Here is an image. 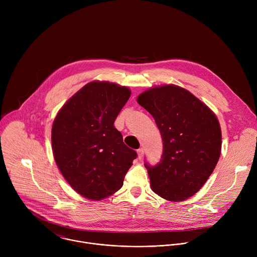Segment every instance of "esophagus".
<instances>
[{"label":"esophagus","mask_w":257,"mask_h":257,"mask_svg":"<svg viewBox=\"0 0 257 257\" xmlns=\"http://www.w3.org/2000/svg\"><path fill=\"white\" fill-rule=\"evenodd\" d=\"M137 155H138V159L141 160L143 158V156H144V150L143 149L137 150Z\"/></svg>","instance_id":"esophagus-1"}]
</instances>
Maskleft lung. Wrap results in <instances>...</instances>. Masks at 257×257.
I'll return each instance as SVG.
<instances>
[{
  "label": "left lung",
  "instance_id": "left-lung-1",
  "mask_svg": "<svg viewBox=\"0 0 257 257\" xmlns=\"http://www.w3.org/2000/svg\"><path fill=\"white\" fill-rule=\"evenodd\" d=\"M137 102L154 117L163 139L161 161L156 166L144 164L152 189L168 200L187 199L203 186L221 156L222 133L215 115L176 85L151 88Z\"/></svg>",
  "mask_w": 257,
  "mask_h": 257
}]
</instances>
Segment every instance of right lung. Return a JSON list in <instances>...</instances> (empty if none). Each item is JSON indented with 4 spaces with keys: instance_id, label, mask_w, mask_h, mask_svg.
<instances>
[{
    "instance_id": "add662e5",
    "label": "right lung",
    "mask_w": 257,
    "mask_h": 257,
    "mask_svg": "<svg viewBox=\"0 0 257 257\" xmlns=\"http://www.w3.org/2000/svg\"><path fill=\"white\" fill-rule=\"evenodd\" d=\"M130 94L115 83L89 82L63 105L54 121L55 161L70 186L85 198L100 200L118 191L137 158L114 126Z\"/></svg>"
}]
</instances>
